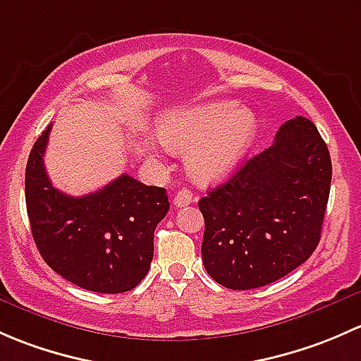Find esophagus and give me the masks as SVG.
I'll use <instances>...</instances> for the list:
<instances>
[{
	"label": "esophagus",
	"instance_id": "1",
	"mask_svg": "<svg viewBox=\"0 0 361 361\" xmlns=\"http://www.w3.org/2000/svg\"><path fill=\"white\" fill-rule=\"evenodd\" d=\"M192 203V192L189 189H180L176 196H173V205L176 207H185Z\"/></svg>",
	"mask_w": 361,
	"mask_h": 361
}]
</instances>
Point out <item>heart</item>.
Here are the masks:
<instances>
[{
  "mask_svg": "<svg viewBox=\"0 0 361 361\" xmlns=\"http://www.w3.org/2000/svg\"><path fill=\"white\" fill-rule=\"evenodd\" d=\"M255 133L254 113L233 100L172 111L158 125L159 142L166 149L188 154L189 176L200 184L228 177L248 153Z\"/></svg>",
  "mask_w": 361,
  "mask_h": 361,
  "instance_id": "obj_1",
  "label": "heart"
}]
</instances>
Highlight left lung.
<instances>
[{
  "label": "left lung",
  "instance_id": "left-lung-1",
  "mask_svg": "<svg viewBox=\"0 0 361 361\" xmlns=\"http://www.w3.org/2000/svg\"><path fill=\"white\" fill-rule=\"evenodd\" d=\"M332 180L329 147L304 116L198 202L207 273L231 290L259 288L306 262L318 247Z\"/></svg>",
  "mask_w": 361,
  "mask_h": 361
}]
</instances>
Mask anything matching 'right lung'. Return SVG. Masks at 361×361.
Wrapping results in <instances>:
<instances>
[{"label": "right lung", "mask_w": 361, "mask_h": 361, "mask_svg": "<svg viewBox=\"0 0 361 361\" xmlns=\"http://www.w3.org/2000/svg\"><path fill=\"white\" fill-rule=\"evenodd\" d=\"M50 130L38 137L25 166L27 217L43 261L85 290H132L153 261L154 229L170 208L166 191L126 173L80 198L59 191L43 163Z\"/></svg>", "instance_id": "add662e5"}]
</instances>
